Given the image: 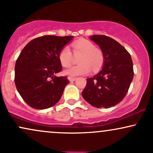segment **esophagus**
<instances>
[{
	"label": "esophagus",
	"instance_id": "esophagus-1",
	"mask_svg": "<svg viewBox=\"0 0 153 153\" xmlns=\"http://www.w3.org/2000/svg\"><path fill=\"white\" fill-rule=\"evenodd\" d=\"M76 77H73V76H69L68 77V79L69 80V82H74V81L76 80Z\"/></svg>",
	"mask_w": 153,
	"mask_h": 153
}]
</instances>
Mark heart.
<instances>
[{"label":"heart","instance_id":"b5f03b06","mask_svg":"<svg viewBox=\"0 0 153 153\" xmlns=\"http://www.w3.org/2000/svg\"><path fill=\"white\" fill-rule=\"evenodd\" d=\"M72 51L74 56H79L78 63L79 65L71 67L64 71L65 75L76 76L86 75L90 72L91 69L93 71L100 70L104 64V55L103 52L94 43L88 40H79L73 43ZM59 60L64 67L71 65L73 60V55L69 47L65 46L60 50Z\"/></svg>","mask_w":153,"mask_h":153}]
</instances>
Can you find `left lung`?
I'll list each match as a JSON object with an SVG mask.
<instances>
[{
    "mask_svg": "<svg viewBox=\"0 0 153 153\" xmlns=\"http://www.w3.org/2000/svg\"><path fill=\"white\" fill-rule=\"evenodd\" d=\"M104 55L102 70L87 79L82 91L85 101L96 108H108L119 103L128 91L134 76L129 52L120 43L105 35H92Z\"/></svg>",
    "mask_w": 153,
    "mask_h": 153,
    "instance_id": "1",
    "label": "left lung"
}]
</instances>
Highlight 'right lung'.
Wrapping results in <instances>:
<instances>
[{"mask_svg":"<svg viewBox=\"0 0 153 153\" xmlns=\"http://www.w3.org/2000/svg\"><path fill=\"white\" fill-rule=\"evenodd\" d=\"M73 36L45 35L31 40L22 49L15 67V84L30 106L45 109L55 105L69 83L62 71L59 53Z\"/></svg>","mask_w":153,"mask_h":153,"instance_id":"obj_1","label":"right lung"}]
</instances>
